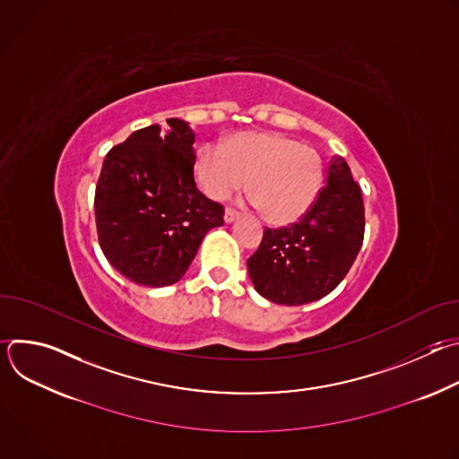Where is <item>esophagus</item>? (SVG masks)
<instances>
[{"instance_id": "34e87169", "label": "esophagus", "mask_w": 459, "mask_h": 459, "mask_svg": "<svg viewBox=\"0 0 459 459\" xmlns=\"http://www.w3.org/2000/svg\"><path fill=\"white\" fill-rule=\"evenodd\" d=\"M238 212L234 211V209H227L225 211V223H232V221H236L238 220Z\"/></svg>"}]
</instances>
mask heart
<instances>
[{"label": "heart", "instance_id": "heart-1", "mask_svg": "<svg viewBox=\"0 0 459 459\" xmlns=\"http://www.w3.org/2000/svg\"><path fill=\"white\" fill-rule=\"evenodd\" d=\"M194 176L216 202L229 200L247 179V194L259 214L273 225L299 220L317 198L323 179L319 154L278 133H241L225 149L204 145Z\"/></svg>", "mask_w": 459, "mask_h": 459}]
</instances>
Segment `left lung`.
I'll use <instances>...</instances> for the list:
<instances>
[{
    "label": "left lung",
    "mask_w": 459,
    "mask_h": 459,
    "mask_svg": "<svg viewBox=\"0 0 459 459\" xmlns=\"http://www.w3.org/2000/svg\"><path fill=\"white\" fill-rule=\"evenodd\" d=\"M365 209L342 156L307 214L289 227L265 229L247 269L257 294L278 305H305L333 292L361 248Z\"/></svg>",
    "instance_id": "left-lung-1"
}]
</instances>
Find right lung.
<instances>
[{
    "label": "right lung",
    "mask_w": 459,
    "mask_h": 459,
    "mask_svg": "<svg viewBox=\"0 0 459 459\" xmlns=\"http://www.w3.org/2000/svg\"><path fill=\"white\" fill-rule=\"evenodd\" d=\"M136 130L105 156L96 186V227L108 264L145 287L179 281L223 207L194 183V130L170 117Z\"/></svg>",
    "instance_id": "right-lung-1"
}]
</instances>
